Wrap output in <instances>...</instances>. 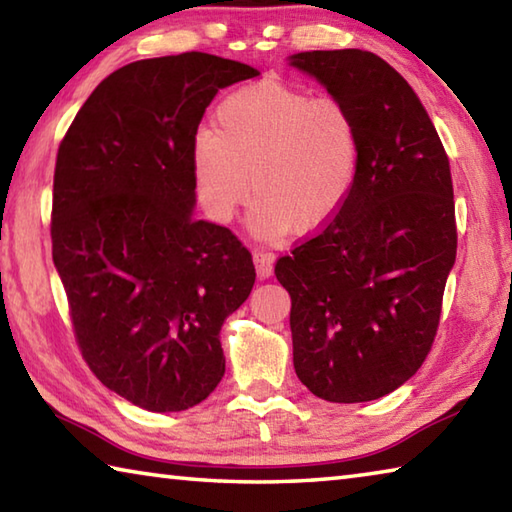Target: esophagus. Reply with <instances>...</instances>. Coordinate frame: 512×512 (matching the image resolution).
<instances>
[{
	"label": "esophagus",
	"instance_id": "esophagus-1",
	"mask_svg": "<svg viewBox=\"0 0 512 512\" xmlns=\"http://www.w3.org/2000/svg\"><path fill=\"white\" fill-rule=\"evenodd\" d=\"M253 262H255V271L259 280H268V277L273 275V262H275L273 253H259L257 250L253 255Z\"/></svg>",
	"mask_w": 512,
	"mask_h": 512
}]
</instances>
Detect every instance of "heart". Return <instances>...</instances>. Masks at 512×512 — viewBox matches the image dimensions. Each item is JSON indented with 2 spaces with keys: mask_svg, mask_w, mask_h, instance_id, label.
<instances>
[{
  "mask_svg": "<svg viewBox=\"0 0 512 512\" xmlns=\"http://www.w3.org/2000/svg\"><path fill=\"white\" fill-rule=\"evenodd\" d=\"M358 154L356 120L340 100L262 80L221 100L215 129L194 136V188L217 224H230L253 188L250 230L280 241L338 215L356 183Z\"/></svg>",
  "mask_w": 512,
  "mask_h": 512,
  "instance_id": "obj_1",
  "label": "heart"
}]
</instances>
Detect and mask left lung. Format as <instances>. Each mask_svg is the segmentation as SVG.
<instances>
[{"instance_id":"obj_1","label":"left lung","mask_w":512,"mask_h":512,"mask_svg":"<svg viewBox=\"0 0 512 512\" xmlns=\"http://www.w3.org/2000/svg\"><path fill=\"white\" fill-rule=\"evenodd\" d=\"M288 64L345 105L358 174L320 235L280 257L293 367L329 403L376 401L410 380L439 327L457 259L450 161L407 80L360 49L302 51Z\"/></svg>"}]
</instances>
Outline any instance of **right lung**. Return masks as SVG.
<instances>
[{
  "label": "right lung",
  "mask_w": 512,
  "mask_h": 512,
  "mask_svg": "<svg viewBox=\"0 0 512 512\" xmlns=\"http://www.w3.org/2000/svg\"><path fill=\"white\" fill-rule=\"evenodd\" d=\"M259 76L210 53L138 60L73 118L53 176V264L102 385L147 412L199 405L224 378L221 324L253 291L248 250L194 217L192 143L219 89Z\"/></svg>",
  "instance_id": "right-lung-1"
}]
</instances>
